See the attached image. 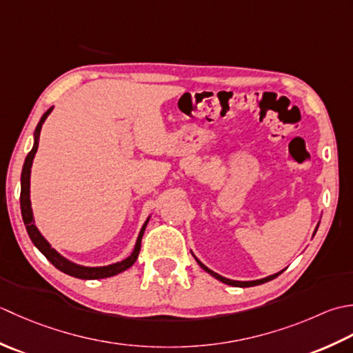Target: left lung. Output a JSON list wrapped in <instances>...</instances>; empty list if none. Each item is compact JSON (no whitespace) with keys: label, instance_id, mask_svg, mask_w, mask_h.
Listing matches in <instances>:
<instances>
[{"label":"left lung","instance_id":"8db88e82","mask_svg":"<svg viewBox=\"0 0 353 353\" xmlns=\"http://www.w3.org/2000/svg\"><path fill=\"white\" fill-rule=\"evenodd\" d=\"M317 228H319V225H317ZM317 228H315V232H317ZM315 232H314V234H315ZM192 254H193V253H192ZM193 257H195V254H193ZM195 259H196V257H195ZM196 262H198V265H199L201 268H203L204 271H207L208 274H212L214 279H218L219 282L225 283V285H232V286H239V288H247V286L262 285V283H265V282H270V280H272V279H276L279 274H282V272H283V271H280V272H276V274H272V276H268V277H265V279H259V280H250V282H239V280H232V279H227V277H222V276L216 274V272H214V271L208 270L203 262H199L198 259H196Z\"/></svg>","mask_w":353,"mask_h":353}]
</instances>
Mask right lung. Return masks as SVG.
Wrapping results in <instances>:
<instances>
[{"label": "right lung", "instance_id": "1", "mask_svg": "<svg viewBox=\"0 0 353 353\" xmlns=\"http://www.w3.org/2000/svg\"><path fill=\"white\" fill-rule=\"evenodd\" d=\"M52 110H53V108H50V110H47V112H44V116L41 117L38 126H36V129H34L33 148H32L30 152H28V155L26 157V161H24V166H23V174H21V198H19V201H21V214H23L26 230H27L28 236H30L33 245L38 248L41 253L44 254L57 270L65 272V274L77 277V279H85V280H94V279H105V277L116 276V274H119V272H123L125 270L131 268L132 265L135 263L137 257H139V253H140V248H141V237H143V233H145L150 216L146 219V222L143 224V227L140 230L139 237H137L135 247H134V251L131 253V256L126 257L125 261L112 263V265H106V267H83V265H77L74 262L68 261V259L61 256L54 248H52V245H50V243L47 242L46 237L41 234L38 227L34 225L32 203H30V172H32L33 158H34V154H36V150H38V145H39L41 128H42V125H44V121L50 116Z\"/></svg>", "mask_w": 353, "mask_h": 353}]
</instances>
